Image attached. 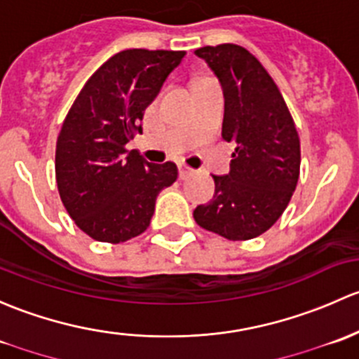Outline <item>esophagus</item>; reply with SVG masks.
<instances>
[{
  "instance_id": "obj_1",
  "label": "esophagus",
  "mask_w": 359,
  "mask_h": 359,
  "mask_svg": "<svg viewBox=\"0 0 359 359\" xmlns=\"http://www.w3.org/2000/svg\"><path fill=\"white\" fill-rule=\"evenodd\" d=\"M191 172H194V169L187 168V165H180V180H187Z\"/></svg>"
}]
</instances>
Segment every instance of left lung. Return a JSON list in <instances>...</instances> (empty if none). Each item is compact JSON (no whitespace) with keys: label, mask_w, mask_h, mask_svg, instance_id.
<instances>
[{"label":"left lung","mask_w":359,"mask_h":359,"mask_svg":"<svg viewBox=\"0 0 359 359\" xmlns=\"http://www.w3.org/2000/svg\"><path fill=\"white\" fill-rule=\"evenodd\" d=\"M224 97L223 138L233 143L230 172L195 207L198 226L228 240L256 238L276 223L299 180L301 143L287 103L261 62L238 44L195 50Z\"/></svg>","instance_id":"1"}]
</instances>
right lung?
<instances>
[{"label":"right lung","instance_id":"1","mask_svg":"<svg viewBox=\"0 0 359 359\" xmlns=\"http://www.w3.org/2000/svg\"><path fill=\"white\" fill-rule=\"evenodd\" d=\"M184 51L124 50L88 79L57 140L55 175L74 223L98 242L119 243L149 228L172 162L150 164L126 145Z\"/></svg>","mask_w":359,"mask_h":359}]
</instances>
